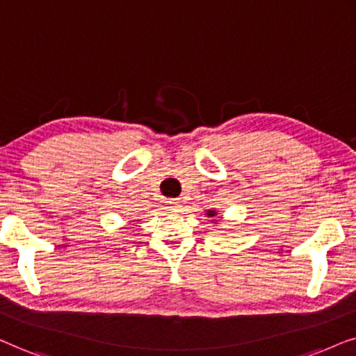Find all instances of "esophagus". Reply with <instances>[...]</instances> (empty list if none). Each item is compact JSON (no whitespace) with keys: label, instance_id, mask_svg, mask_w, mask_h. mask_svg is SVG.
Instances as JSON below:
<instances>
[{"label":"esophagus","instance_id":"1","mask_svg":"<svg viewBox=\"0 0 356 356\" xmlns=\"http://www.w3.org/2000/svg\"><path fill=\"white\" fill-rule=\"evenodd\" d=\"M179 207H180V202L177 200H172V202H169V211H179Z\"/></svg>","mask_w":356,"mask_h":356}]
</instances>
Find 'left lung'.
I'll return each instance as SVG.
<instances>
[{
  "label": "left lung",
  "instance_id": "8db88e82",
  "mask_svg": "<svg viewBox=\"0 0 356 356\" xmlns=\"http://www.w3.org/2000/svg\"><path fill=\"white\" fill-rule=\"evenodd\" d=\"M207 214H208V218H214L218 214V211H214V209H211V211H207Z\"/></svg>",
  "mask_w": 356,
  "mask_h": 356
}]
</instances>
